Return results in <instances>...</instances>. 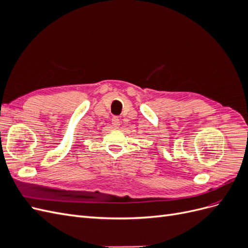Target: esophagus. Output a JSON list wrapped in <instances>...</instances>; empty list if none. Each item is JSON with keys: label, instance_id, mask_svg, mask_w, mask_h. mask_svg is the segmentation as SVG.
Segmentation results:
<instances>
[{"label": "esophagus", "instance_id": "34e87169", "mask_svg": "<svg viewBox=\"0 0 248 248\" xmlns=\"http://www.w3.org/2000/svg\"><path fill=\"white\" fill-rule=\"evenodd\" d=\"M120 123H121V122H120V119L118 117H114L111 119V124L114 125V127H119Z\"/></svg>", "mask_w": 248, "mask_h": 248}]
</instances>
